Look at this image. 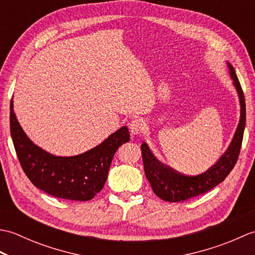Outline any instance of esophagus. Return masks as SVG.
I'll return each mask as SVG.
<instances>
[{
    "mask_svg": "<svg viewBox=\"0 0 255 255\" xmlns=\"http://www.w3.org/2000/svg\"><path fill=\"white\" fill-rule=\"evenodd\" d=\"M145 125L142 122V119L134 118L129 123V129H130L131 134H140L144 131Z\"/></svg>",
    "mask_w": 255,
    "mask_h": 255,
    "instance_id": "34e87169",
    "label": "esophagus"
}]
</instances>
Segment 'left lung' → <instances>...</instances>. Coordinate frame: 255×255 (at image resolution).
<instances>
[{"mask_svg": "<svg viewBox=\"0 0 255 255\" xmlns=\"http://www.w3.org/2000/svg\"><path fill=\"white\" fill-rule=\"evenodd\" d=\"M228 66L230 69V75L234 80L238 94H239L241 117L229 148L217 161V163L199 175H184L180 172L173 170L172 167L162 164L151 153L147 144L144 142L141 144L144 174L150 182L154 194L161 199L170 203H177L198 196L224 182L225 178L235 167L238 158H239L243 132H245L246 127V100L234 67L229 63Z\"/></svg>", "mask_w": 255, "mask_h": 255, "instance_id": "obj_1", "label": "left lung"}]
</instances>
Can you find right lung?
Wrapping results in <instances>:
<instances>
[{"mask_svg":"<svg viewBox=\"0 0 255 255\" xmlns=\"http://www.w3.org/2000/svg\"><path fill=\"white\" fill-rule=\"evenodd\" d=\"M9 129L21 169L34 185L52 196L70 200H90L102 191L113 156L129 141L128 128L123 127L97 147L80 155L62 158L47 153L26 136L9 105Z\"/></svg>","mask_w":255,"mask_h":255,"instance_id":"add662e5","label":"right lung"}]
</instances>
